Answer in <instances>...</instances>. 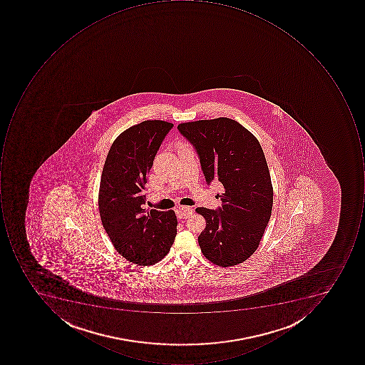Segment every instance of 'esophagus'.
<instances>
[{"instance_id": "1", "label": "esophagus", "mask_w": 365, "mask_h": 365, "mask_svg": "<svg viewBox=\"0 0 365 365\" xmlns=\"http://www.w3.org/2000/svg\"><path fill=\"white\" fill-rule=\"evenodd\" d=\"M175 212H177V216L179 217L180 220H186L187 217L193 214V208L188 207V206H180Z\"/></svg>"}]
</instances>
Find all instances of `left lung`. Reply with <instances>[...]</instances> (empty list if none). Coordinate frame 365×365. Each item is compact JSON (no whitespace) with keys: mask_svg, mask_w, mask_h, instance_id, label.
<instances>
[{"mask_svg":"<svg viewBox=\"0 0 365 365\" xmlns=\"http://www.w3.org/2000/svg\"><path fill=\"white\" fill-rule=\"evenodd\" d=\"M200 158L208 185L225 191L217 210L196 208L206 227L198 237L206 259L226 267L246 261L259 247L273 204V187L257 139L234 119L220 117L178 126Z\"/></svg>","mask_w":365,"mask_h":365,"instance_id":"obj_1","label":"left lung"}]
</instances>
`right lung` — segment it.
<instances>
[{"label":"right lung","mask_w":365,"mask_h":365,"mask_svg":"<svg viewBox=\"0 0 365 365\" xmlns=\"http://www.w3.org/2000/svg\"><path fill=\"white\" fill-rule=\"evenodd\" d=\"M171 123L145 120L119 135L105 160L98 210L103 227L129 262L153 265L170 251L177 236L173 210H147L145 183Z\"/></svg>","instance_id":"obj_1"}]
</instances>
